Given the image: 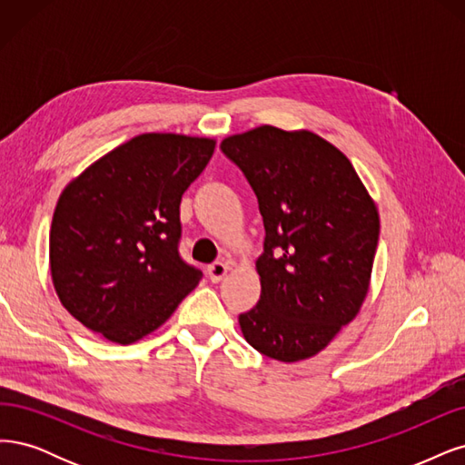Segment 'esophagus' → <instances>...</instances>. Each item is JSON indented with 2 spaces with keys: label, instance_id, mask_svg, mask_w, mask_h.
Here are the masks:
<instances>
[{
  "label": "esophagus",
  "instance_id": "esophagus-1",
  "mask_svg": "<svg viewBox=\"0 0 465 465\" xmlns=\"http://www.w3.org/2000/svg\"><path fill=\"white\" fill-rule=\"evenodd\" d=\"M228 271H230V266L226 262H214L208 266V278H211L213 282H220L223 276L228 274Z\"/></svg>",
  "mask_w": 465,
  "mask_h": 465
}]
</instances>
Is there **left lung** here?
Returning a JSON list of instances; mask_svg holds the SVG:
<instances>
[{
  "mask_svg": "<svg viewBox=\"0 0 465 465\" xmlns=\"http://www.w3.org/2000/svg\"><path fill=\"white\" fill-rule=\"evenodd\" d=\"M220 146L249 179L266 230L254 262L261 299L239 314L243 338L266 357L303 361L361 311L379 208L348 156L309 129L261 125Z\"/></svg>",
  "mask_w": 465,
  "mask_h": 465,
  "instance_id": "left-lung-1",
  "label": "left lung"
}]
</instances>
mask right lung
Instances as JSON below:
<instances>
[{"mask_svg":"<svg viewBox=\"0 0 465 465\" xmlns=\"http://www.w3.org/2000/svg\"><path fill=\"white\" fill-rule=\"evenodd\" d=\"M216 139L143 133L65 185L50 228L59 302L88 331L134 343L166 322L201 272L179 259V203Z\"/></svg>","mask_w":465,"mask_h":465,"instance_id":"right-lung-1","label":"right lung"}]
</instances>
